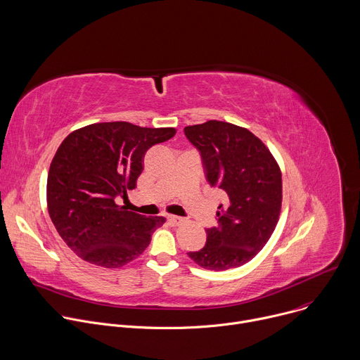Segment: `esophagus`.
<instances>
[{
    "label": "esophagus",
    "mask_w": 360,
    "mask_h": 360,
    "mask_svg": "<svg viewBox=\"0 0 360 360\" xmlns=\"http://www.w3.org/2000/svg\"><path fill=\"white\" fill-rule=\"evenodd\" d=\"M168 222H169L172 226H179V225H182V224L185 222V219H184V218H181V217L169 215V217H168Z\"/></svg>",
    "instance_id": "1"
}]
</instances>
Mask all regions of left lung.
<instances>
[{
  "label": "left lung",
  "instance_id": "1",
  "mask_svg": "<svg viewBox=\"0 0 360 360\" xmlns=\"http://www.w3.org/2000/svg\"><path fill=\"white\" fill-rule=\"evenodd\" d=\"M199 149L207 178L226 193L219 225L207 229V245L188 252L199 266L226 271L249 262L269 240L282 208V174L269 148L243 127L207 121L185 127Z\"/></svg>",
  "mask_w": 360,
  "mask_h": 360
}]
</instances>
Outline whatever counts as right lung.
Wrapping results in <instances>:
<instances>
[{
    "label": "right lung",
    "instance_id": "add662e5",
    "mask_svg": "<svg viewBox=\"0 0 360 360\" xmlns=\"http://www.w3.org/2000/svg\"><path fill=\"white\" fill-rule=\"evenodd\" d=\"M176 134L131 122H96L71 132L46 179V207L64 242L81 259L121 268L146 249L164 217L139 215L115 202L136 186L146 150Z\"/></svg>",
    "mask_w": 360,
    "mask_h": 360
}]
</instances>
